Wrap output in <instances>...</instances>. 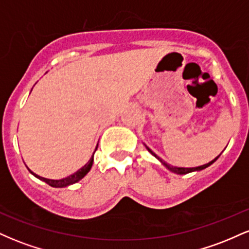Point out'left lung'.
<instances>
[{"mask_svg": "<svg viewBox=\"0 0 249 249\" xmlns=\"http://www.w3.org/2000/svg\"><path fill=\"white\" fill-rule=\"evenodd\" d=\"M144 145H145V144H144ZM145 147H146L148 152H150L151 154H152L153 157H156V158L158 159V160L161 162V165H164V166L166 167L168 171H171V172H173V173H177V174H187V173H191V172H196H196H198V171H202V170H205V168H206V167L211 166V165H212L213 162L215 161L216 159H218L219 157H220V154H219V156L216 157V158H214L212 161L207 162V164H205V165H201V166H196V167H177V166H172V165H171V164H168V162L165 161L164 159H161L160 157H158V156H157V154L154 153L153 151L151 150L150 147L146 146V145H145Z\"/></svg>", "mask_w": 249, "mask_h": 249, "instance_id": "1", "label": "left lung"}]
</instances>
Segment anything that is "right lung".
<instances>
[{"label": "right lung", "mask_w": 249, "mask_h": 249, "mask_svg": "<svg viewBox=\"0 0 249 249\" xmlns=\"http://www.w3.org/2000/svg\"><path fill=\"white\" fill-rule=\"evenodd\" d=\"M97 147H98V144H97V146H96V148H95V151H93L92 156H91L90 160H89V161L87 162V164L84 165V166L79 168L78 171H76L75 173H72V174H70V176L65 177V178H62V179H48V178H44V177L38 176V174L34 173L33 171H31L29 167H27V168H28V170H29V172H30L31 174H33V176H35L37 179L42 180V181L47 182V184H48V185H50L51 187L62 188V187L70 186V185L76 184L77 181H79V180L84 178V177L87 176V174H88L89 172H90L91 167H92V164H93V154H95L96 150H97Z\"/></svg>", "instance_id": "add662e5"}]
</instances>
